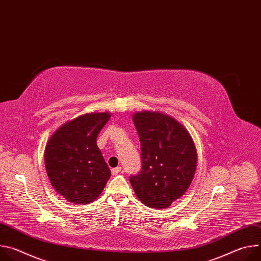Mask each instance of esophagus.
Segmentation results:
<instances>
[{
    "mask_svg": "<svg viewBox=\"0 0 261 261\" xmlns=\"http://www.w3.org/2000/svg\"><path fill=\"white\" fill-rule=\"evenodd\" d=\"M122 170V168L119 166V167H116V168H113L111 169V173H113V175H117L118 173H120Z\"/></svg>",
    "mask_w": 261,
    "mask_h": 261,
    "instance_id": "34e87169",
    "label": "esophagus"
}]
</instances>
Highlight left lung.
Returning <instances> with one entry per match:
<instances>
[{
    "label": "left lung",
    "mask_w": 261,
    "mask_h": 261,
    "mask_svg": "<svg viewBox=\"0 0 261 261\" xmlns=\"http://www.w3.org/2000/svg\"><path fill=\"white\" fill-rule=\"evenodd\" d=\"M141 147L142 168L130 182L146 206L166 208L181 197L197 166L195 143L179 122L159 111H138L132 117Z\"/></svg>",
    "instance_id": "8db88e82"
}]
</instances>
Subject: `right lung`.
Masks as SVG:
<instances>
[{"instance_id":"add662e5","label":"right lung","mask_w":261,"mask_h":261,"mask_svg":"<svg viewBox=\"0 0 261 261\" xmlns=\"http://www.w3.org/2000/svg\"><path fill=\"white\" fill-rule=\"evenodd\" d=\"M110 113H91L59 127L48 139L45 169L56 192L74 204L94 201L111 173L97 145Z\"/></svg>"}]
</instances>
